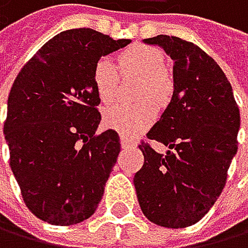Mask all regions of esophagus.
<instances>
[{"mask_svg": "<svg viewBox=\"0 0 248 248\" xmlns=\"http://www.w3.org/2000/svg\"><path fill=\"white\" fill-rule=\"evenodd\" d=\"M120 145H122V148H131V146H134V140L126 137V136H122L120 137Z\"/></svg>", "mask_w": 248, "mask_h": 248, "instance_id": "esophagus-1", "label": "esophagus"}]
</instances>
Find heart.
I'll return each instance as SVG.
<instances>
[{
  "label": "heart",
  "mask_w": 248,
  "mask_h": 248,
  "mask_svg": "<svg viewBox=\"0 0 248 248\" xmlns=\"http://www.w3.org/2000/svg\"><path fill=\"white\" fill-rule=\"evenodd\" d=\"M119 70L143 78L137 105H114L105 111L103 122L109 129L123 136H136L146 129L155 117L154 103H163L170 93V82L165 73V56L152 47L136 46L119 54ZM93 83L102 103H111L117 96L119 73L109 58H100L93 68ZM145 98H151L145 101Z\"/></svg>",
  "instance_id": "b5f03b06"
}]
</instances>
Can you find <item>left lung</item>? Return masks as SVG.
<instances>
[{
  "label": "left lung",
  "mask_w": 248,
  "mask_h": 248,
  "mask_svg": "<svg viewBox=\"0 0 248 248\" xmlns=\"http://www.w3.org/2000/svg\"><path fill=\"white\" fill-rule=\"evenodd\" d=\"M174 61V94L146 137L169 148L158 154L148 143L134 175L139 204L157 226L183 229L204 217L226 186L238 151L239 108L224 71L198 46L177 36L145 39Z\"/></svg>",
  "instance_id": "obj_1"
}]
</instances>
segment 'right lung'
Here are the masks:
<instances>
[{
  "mask_svg": "<svg viewBox=\"0 0 248 248\" xmlns=\"http://www.w3.org/2000/svg\"><path fill=\"white\" fill-rule=\"evenodd\" d=\"M129 42L93 29L61 31L13 82L4 123L10 168L26 206L42 221L78 224L99 206L120 139L114 129L96 136L102 117L93 68Z\"/></svg>",
  "mask_w": 248,
  "mask_h": 248,
  "instance_id": "right-lung-1",
  "label": "right lung"
}]
</instances>
